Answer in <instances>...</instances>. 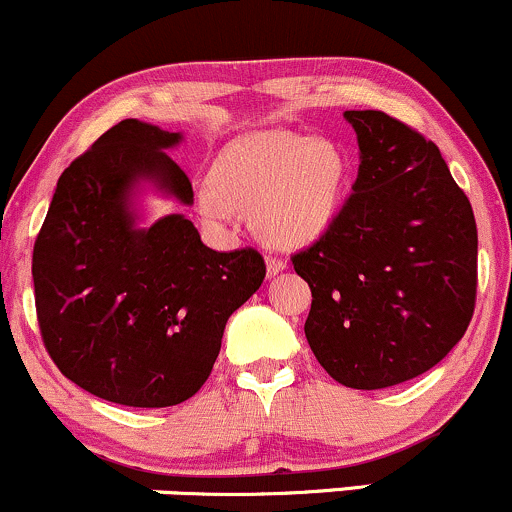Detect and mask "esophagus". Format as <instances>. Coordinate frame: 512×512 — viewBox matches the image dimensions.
<instances>
[{"mask_svg": "<svg viewBox=\"0 0 512 512\" xmlns=\"http://www.w3.org/2000/svg\"><path fill=\"white\" fill-rule=\"evenodd\" d=\"M286 269V260H282V257L277 255H267V274L269 277H277L279 272H284Z\"/></svg>", "mask_w": 512, "mask_h": 512, "instance_id": "obj_1", "label": "esophagus"}]
</instances>
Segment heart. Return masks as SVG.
<instances>
[{"mask_svg": "<svg viewBox=\"0 0 512 512\" xmlns=\"http://www.w3.org/2000/svg\"><path fill=\"white\" fill-rule=\"evenodd\" d=\"M345 174L335 143L291 131L255 133L218 155L213 179L196 187V209L216 226H233L243 209H255L257 230L269 243L308 245L333 226Z\"/></svg>", "mask_w": 512, "mask_h": 512, "instance_id": "heart-1", "label": "heart"}]
</instances>
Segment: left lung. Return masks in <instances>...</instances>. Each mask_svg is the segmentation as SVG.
I'll use <instances>...</instances> for the list:
<instances>
[{"label":"left lung","mask_w":512,"mask_h":512,"mask_svg":"<svg viewBox=\"0 0 512 512\" xmlns=\"http://www.w3.org/2000/svg\"><path fill=\"white\" fill-rule=\"evenodd\" d=\"M359 170L333 226L291 257L311 286L306 340L335 381L386 389L435 367L476 306L469 199L432 140L384 111H345Z\"/></svg>","instance_id":"left-lung-1"}]
</instances>
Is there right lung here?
Segmentation results:
<instances>
[{
  "instance_id": "add662e5",
  "label": "right lung",
  "mask_w": 512,
  "mask_h": 512,
  "mask_svg": "<svg viewBox=\"0 0 512 512\" xmlns=\"http://www.w3.org/2000/svg\"><path fill=\"white\" fill-rule=\"evenodd\" d=\"M179 133L126 119L60 174L33 245L43 345L84 391L133 408L192 398L209 379L230 313L260 289L255 247L216 252L189 218L136 228L138 179L192 204V182L165 148Z\"/></svg>"
}]
</instances>
